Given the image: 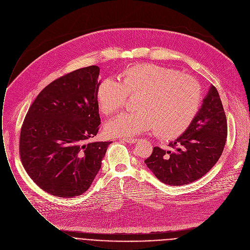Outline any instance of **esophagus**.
<instances>
[{"instance_id":"34e87169","label":"esophagus","mask_w":250,"mask_h":250,"mask_svg":"<svg viewBox=\"0 0 250 250\" xmlns=\"http://www.w3.org/2000/svg\"><path fill=\"white\" fill-rule=\"evenodd\" d=\"M121 141L128 143V144H136L139 142V139H133V138H123L121 139Z\"/></svg>"}]
</instances>
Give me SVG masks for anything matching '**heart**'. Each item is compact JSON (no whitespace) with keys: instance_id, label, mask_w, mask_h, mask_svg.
<instances>
[{"instance_id":"heart-1","label":"heart","mask_w":250,"mask_h":250,"mask_svg":"<svg viewBox=\"0 0 250 250\" xmlns=\"http://www.w3.org/2000/svg\"><path fill=\"white\" fill-rule=\"evenodd\" d=\"M136 94L138 110L120 113L108 121V135L135 136L153 128L158 138L173 140L188 129L202 104V89L195 79L148 63L127 67L118 75V81L102 80L96 89V101L100 111L110 115L124 105L127 95Z\"/></svg>"}]
</instances>
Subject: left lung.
I'll return each instance as SVG.
<instances>
[{"instance_id": "8db88e82", "label": "left lung", "mask_w": 250, "mask_h": 250, "mask_svg": "<svg viewBox=\"0 0 250 250\" xmlns=\"http://www.w3.org/2000/svg\"><path fill=\"white\" fill-rule=\"evenodd\" d=\"M227 138V119L216 88L211 85L188 129L166 150L155 146L145 161L163 183L183 185L204 176L220 158Z\"/></svg>"}]
</instances>
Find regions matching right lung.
<instances>
[{"label": "right lung", "instance_id": "add662e5", "mask_svg": "<svg viewBox=\"0 0 250 250\" xmlns=\"http://www.w3.org/2000/svg\"><path fill=\"white\" fill-rule=\"evenodd\" d=\"M100 68L89 66L44 87L23 121L19 154L33 181L61 198L88 190L111 142L85 144L101 124L96 89Z\"/></svg>", "mask_w": 250, "mask_h": 250}]
</instances>
